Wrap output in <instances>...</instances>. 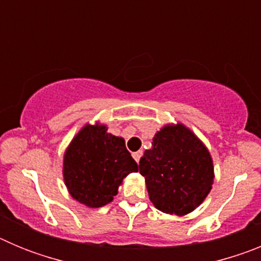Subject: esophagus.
<instances>
[{
	"label": "esophagus",
	"instance_id": "1",
	"mask_svg": "<svg viewBox=\"0 0 261 261\" xmlns=\"http://www.w3.org/2000/svg\"><path fill=\"white\" fill-rule=\"evenodd\" d=\"M132 155H133V158H135L136 162L138 163V162H140V159H141V156H142V151H141V150H140V151H136V153H133Z\"/></svg>",
	"mask_w": 261,
	"mask_h": 261
}]
</instances>
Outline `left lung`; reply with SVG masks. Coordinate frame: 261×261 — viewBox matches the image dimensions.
<instances>
[{"instance_id":"obj_1","label":"left lung","mask_w":261,"mask_h":261,"mask_svg":"<svg viewBox=\"0 0 261 261\" xmlns=\"http://www.w3.org/2000/svg\"><path fill=\"white\" fill-rule=\"evenodd\" d=\"M138 167L154 206L176 216L195 211L211 192L214 179L208 149L183 124L156 132Z\"/></svg>"}]
</instances>
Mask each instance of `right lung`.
<instances>
[{
    "label": "right lung",
    "instance_id": "right-lung-1",
    "mask_svg": "<svg viewBox=\"0 0 261 261\" xmlns=\"http://www.w3.org/2000/svg\"><path fill=\"white\" fill-rule=\"evenodd\" d=\"M138 166L121 137L106 125H85L64 155V180L71 197L90 208H100L114 200L119 186Z\"/></svg>",
    "mask_w": 261,
    "mask_h": 261
}]
</instances>
